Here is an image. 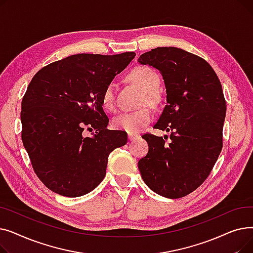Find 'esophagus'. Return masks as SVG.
Masks as SVG:
<instances>
[{"mask_svg":"<svg viewBox=\"0 0 253 253\" xmlns=\"http://www.w3.org/2000/svg\"><path fill=\"white\" fill-rule=\"evenodd\" d=\"M138 138V135L137 134H133V133H129L128 134V139L130 140V141H134L135 139H137Z\"/></svg>","mask_w":253,"mask_h":253,"instance_id":"esophagus-1","label":"esophagus"}]
</instances>
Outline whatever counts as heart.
Returning <instances> with one entry per match:
<instances>
[{
  "mask_svg": "<svg viewBox=\"0 0 253 253\" xmlns=\"http://www.w3.org/2000/svg\"><path fill=\"white\" fill-rule=\"evenodd\" d=\"M130 81L136 84L142 91V102L155 103L158 100L156 90L160 84L156 72L148 66H138L128 76ZM102 105L106 110L113 111L116 105V85L109 84L102 92ZM152 113L149 109H140L133 112H125L118 115L113 120V125L119 130H123L128 133H138L151 122Z\"/></svg>",
  "mask_w": 253,
  "mask_h": 253,
  "instance_id": "b5f03b06",
  "label": "heart"
}]
</instances>
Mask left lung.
Segmentation results:
<instances>
[{"label":"left lung","instance_id":"1","mask_svg":"<svg viewBox=\"0 0 253 253\" xmlns=\"http://www.w3.org/2000/svg\"><path fill=\"white\" fill-rule=\"evenodd\" d=\"M138 63L160 72L166 105L154 128L166 135H142L149 153L138 161L145 184L158 195L177 199L204 182L222 148L227 105L219 79L203 58L176 47L145 52Z\"/></svg>","mask_w":253,"mask_h":253}]
</instances>
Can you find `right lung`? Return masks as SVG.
<instances>
[{"instance_id":"right-lung-1","label":"right lung","mask_w":253,"mask_h":253,"mask_svg":"<svg viewBox=\"0 0 253 253\" xmlns=\"http://www.w3.org/2000/svg\"><path fill=\"white\" fill-rule=\"evenodd\" d=\"M135 57L75 54L40 70L21 102V137L37 176L46 187L76 198L94 190L105 176L109 155L127 133L106 129L104 88ZM95 129L92 137L84 131Z\"/></svg>"}]
</instances>
